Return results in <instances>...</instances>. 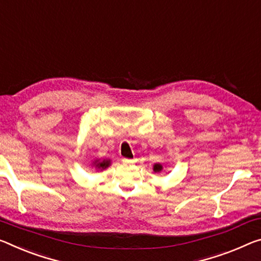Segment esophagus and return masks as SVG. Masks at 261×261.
Instances as JSON below:
<instances>
[{"label": "esophagus", "mask_w": 261, "mask_h": 261, "mask_svg": "<svg viewBox=\"0 0 261 261\" xmlns=\"http://www.w3.org/2000/svg\"><path fill=\"white\" fill-rule=\"evenodd\" d=\"M124 165H132L135 163V159H129V158H123L122 159Z\"/></svg>", "instance_id": "34e87169"}]
</instances>
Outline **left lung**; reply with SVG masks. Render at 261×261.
<instances>
[{
    "instance_id": "left-lung-1",
    "label": "left lung",
    "mask_w": 261,
    "mask_h": 261,
    "mask_svg": "<svg viewBox=\"0 0 261 261\" xmlns=\"http://www.w3.org/2000/svg\"><path fill=\"white\" fill-rule=\"evenodd\" d=\"M161 169H163V166H161L160 164H155L154 167H153V171L154 172H160Z\"/></svg>"
}]
</instances>
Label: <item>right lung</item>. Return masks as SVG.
Here are the masks:
<instances>
[{"label": "right lung", "mask_w": 261, "mask_h": 261, "mask_svg": "<svg viewBox=\"0 0 261 261\" xmlns=\"http://www.w3.org/2000/svg\"><path fill=\"white\" fill-rule=\"evenodd\" d=\"M94 165L95 166H96L97 168H100V169H105V168H107L110 165V160H103V161H98V160H96L94 163Z\"/></svg>", "instance_id": "obj_1"}]
</instances>
